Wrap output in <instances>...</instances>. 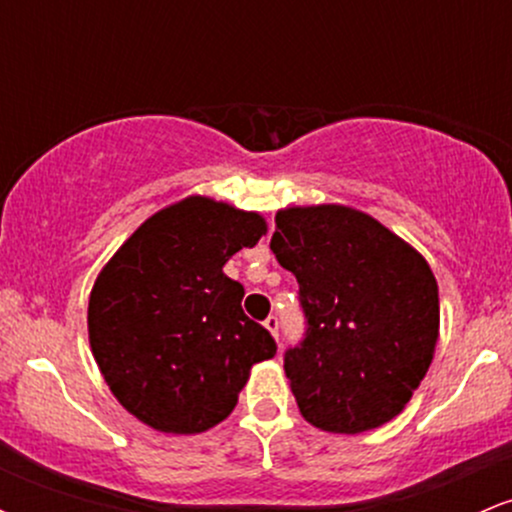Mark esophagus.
I'll return each instance as SVG.
<instances>
[{
  "mask_svg": "<svg viewBox=\"0 0 512 512\" xmlns=\"http://www.w3.org/2000/svg\"><path fill=\"white\" fill-rule=\"evenodd\" d=\"M264 327H267V330L272 332V337L276 339V342H279V317L269 315L267 320H264Z\"/></svg>",
  "mask_w": 512,
  "mask_h": 512,
  "instance_id": "esophagus-1",
  "label": "esophagus"
}]
</instances>
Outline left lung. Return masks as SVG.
<instances>
[{"instance_id":"8db88e82","label":"left lung","mask_w":512,"mask_h":512,"mask_svg":"<svg viewBox=\"0 0 512 512\" xmlns=\"http://www.w3.org/2000/svg\"><path fill=\"white\" fill-rule=\"evenodd\" d=\"M269 248L296 276L308 317L284 358L303 419L346 436L395 419L438 344V284L424 255L344 204L279 209Z\"/></svg>"}]
</instances>
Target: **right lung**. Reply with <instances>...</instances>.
<instances>
[{
    "instance_id": "obj_1",
    "label": "right lung",
    "mask_w": 512,
    "mask_h": 512,
    "mask_svg": "<svg viewBox=\"0 0 512 512\" xmlns=\"http://www.w3.org/2000/svg\"><path fill=\"white\" fill-rule=\"evenodd\" d=\"M267 233L257 211L190 195L149 216L105 262L88 298V344L117 402L161 433L221 424L272 334L240 308L223 274Z\"/></svg>"
}]
</instances>
